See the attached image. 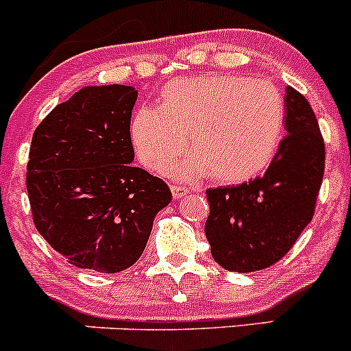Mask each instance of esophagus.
<instances>
[{
	"instance_id": "34e87169",
	"label": "esophagus",
	"mask_w": 351,
	"mask_h": 351,
	"mask_svg": "<svg viewBox=\"0 0 351 351\" xmlns=\"http://www.w3.org/2000/svg\"><path fill=\"white\" fill-rule=\"evenodd\" d=\"M169 189H171V193L175 198H182L185 197L186 193H189V189L186 186H180V185H169Z\"/></svg>"
}]
</instances>
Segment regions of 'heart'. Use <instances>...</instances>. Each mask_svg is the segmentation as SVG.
<instances>
[{"mask_svg":"<svg viewBox=\"0 0 351 351\" xmlns=\"http://www.w3.org/2000/svg\"><path fill=\"white\" fill-rule=\"evenodd\" d=\"M161 108L143 107L130 123L134 151L146 168L178 178L208 175L236 185L256 178L275 158L285 107L277 88L234 74L178 77L165 86Z\"/></svg>","mask_w":351,"mask_h":351,"instance_id":"heart-1","label":"heart"}]
</instances>
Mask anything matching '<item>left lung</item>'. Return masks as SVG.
Listing matches in <instances>:
<instances>
[{
  "label": "left lung",
  "instance_id": "obj_1",
  "mask_svg": "<svg viewBox=\"0 0 351 351\" xmlns=\"http://www.w3.org/2000/svg\"><path fill=\"white\" fill-rule=\"evenodd\" d=\"M285 137L263 176L205 192V236L229 271L263 270L289 253L313 221L324 175V141L309 101L285 88Z\"/></svg>",
  "mask_w": 351,
  "mask_h": 351
}]
</instances>
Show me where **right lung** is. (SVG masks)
Wrapping results in <instances>:
<instances>
[{"label": "right lung", "mask_w": 351, "mask_h": 351, "mask_svg": "<svg viewBox=\"0 0 351 351\" xmlns=\"http://www.w3.org/2000/svg\"><path fill=\"white\" fill-rule=\"evenodd\" d=\"M132 86H86L35 129L27 192L37 231L67 263L100 274L132 267L153 221L171 202L168 185L136 168Z\"/></svg>", "instance_id": "right-lung-1"}]
</instances>
